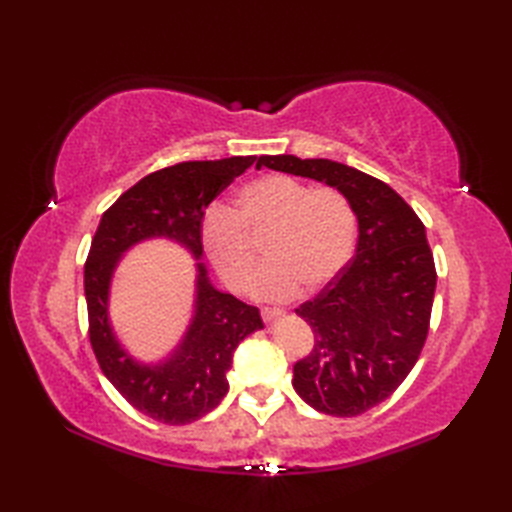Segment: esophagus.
Instances as JSON below:
<instances>
[{"label": "esophagus", "mask_w": 512, "mask_h": 512, "mask_svg": "<svg viewBox=\"0 0 512 512\" xmlns=\"http://www.w3.org/2000/svg\"><path fill=\"white\" fill-rule=\"evenodd\" d=\"M260 314H262V320H265V322H273L277 318H282L286 312H284V309H277V307H265Z\"/></svg>", "instance_id": "obj_1"}]
</instances>
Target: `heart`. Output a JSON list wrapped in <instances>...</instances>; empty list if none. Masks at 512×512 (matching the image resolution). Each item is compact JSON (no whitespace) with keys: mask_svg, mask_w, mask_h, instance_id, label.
<instances>
[{"mask_svg":"<svg viewBox=\"0 0 512 512\" xmlns=\"http://www.w3.org/2000/svg\"><path fill=\"white\" fill-rule=\"evenodd\" d=\"M354 213L331 188L312 190L286 175L245 183L230 211L215 209L203 224V247L213 269L232 290H247L258 269L256 245L268 241L271 265L260 275L256 294L286 301L316 292L342 273L352 256Z\"/></svg>","mask_w":512,"mask_h":512,"instance_id":"1","label":"heart"}]
</instances>
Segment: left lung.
Masks as SVG:
<instances>
[{"label": "left lung", "instance_id": "1", "mask_svg": "<svg viewBox=\"0 0 512 512\" xmlns=\"http://www.w3.org/2000/svg\"><path fill=\"white\" fill-rule=\"evenodd\" d=\"M262 166L335 188L359 222L352 260L297 309L314 348L292 386L318 412L363 414L406 380L427 339L438 277L425 226L393 188L352 166L286 153L260 156Z\"/></svg>", "mask_w": 512, "mask_h": 512}]
</instances>
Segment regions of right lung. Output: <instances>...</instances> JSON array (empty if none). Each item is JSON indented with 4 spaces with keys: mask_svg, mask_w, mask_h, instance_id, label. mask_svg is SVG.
<instances>
[{
    "mask_svg": "<svg viewBox=\"0 0 512 512\" xmlns=\"http://www.w3.org/2000/svg\"><path fill=\"white\" fill-rule=\"evenodd\" d=\"M254 156L181 162L143 177L108 209L85 262L89 339L102 374L138 412L166 425L198 421L228 393L226 374L243 339L265 327L258 307L215 288L203 258V218L211 200L254 164ZM168 238L197 260L195 312L182 342L156 364L120 346L107 301L114 269L128 249Z\"/></svg>",
    "mask_w": 512,
    "mask_h": 512,
    "instance_id": "1",
    "label": "right lung"
}]
</instances>
